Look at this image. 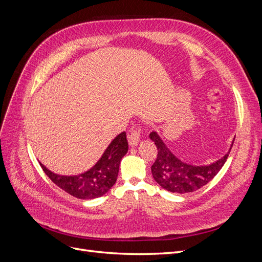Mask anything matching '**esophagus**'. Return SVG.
Instances as JSON below:
<instances>
[{
    "mask_svg": "<svg viewBox=\"0 0 262 262\" xmlns=\"http://www.w3.org/2000/svg\"><path fill=\"white\" fill-rule=\"evenodd\" d=\"M141 140V130L140 129H134L130 132V134L128 136V141L130 146H137L138 143Z\"/></svg>",
    "mask_w": 262,
    "mask_h": 262,
    "instance_id": "1",
    "label": "esophagus"
}]
</instances>
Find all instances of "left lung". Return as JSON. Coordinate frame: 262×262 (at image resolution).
Listing matches in <instances>:
<instances>
[{
  "instance_id": "left-lung-1",
  "label": "left lung",
  "mask_w": 262,
  "mask_h": 262,
  "mask_svg": "<svg viewBox=\"0 0 262 262\" xmlns=\"http://www.w3.org/2000/svg\"><path fill=\"white\" fill-rule=\"evenodd\" d=\"M149 139L157 147L156 161L150 167L153 178L162 188L175 193L193 192L215 177L225 164L235 140H233L228 152L216 162L195 166L181 161L173 154L157 132H150Z\"/></svg>"
}]
</instances>
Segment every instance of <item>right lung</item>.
Wrapping results in <instances>:
<instances>
[{
  "mask_svg": "<svg viewBox=\"0 0 262 262\" xmlns=\"http://www.w3.org/2000/svg\"><path fill=\"white\" fill-rule=\"evenodd\" d=\"M125 132L110 142L104 154L91 169L75 176H61L40 163L45 173L55 185L77 199H95L108 192L117 181L121 158L128 152Z\"/></svg>",
  "mask_w": 262,
  "mask_h": 262,
  "instance_id": "add662e5",
  "label": "right lung"
}]
</instances>
